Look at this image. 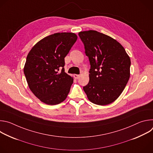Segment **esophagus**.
<instances>
[{"instance_id": "1", "label": "esophagus", "mask_w": 153, "mask_h": 153, "mask_svg": "<svg viewBox=\"0 0 153 153\" xmlns=\"http://www.w3.org/2000/svg\"><path fill=\"white\" fill-rule=\"evenodd\" d=\"M74 78L76 79H78L80 77V75H79V74H74Z\"/></svg>"}]
</instances>
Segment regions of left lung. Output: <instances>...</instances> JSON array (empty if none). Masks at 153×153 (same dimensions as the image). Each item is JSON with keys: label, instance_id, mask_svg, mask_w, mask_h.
<instances>
[{"label": "left lung", "instance_id": "obj_1", "mask_svg": "<svg viewBox=\"0 0 153 153\" xmlns=\"http://www.w3.org/2000/svg\"><path fill=\"white\" fill-rule=\"evenodd\" d=\"M90 63V80L83 88L93 103L106 105L115 101L130 76V58L120 43L97 31L79 33Z\"/></svg>", "mask_w": 153, "mask_h": 153}]
</instances>
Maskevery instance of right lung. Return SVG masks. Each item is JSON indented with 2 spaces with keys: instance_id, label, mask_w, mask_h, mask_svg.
<instances>
[{
  "instance_id": "obj_1",
  "label": "right lung",
  "mask_w": 153,
  "mask_h": 153,
  "mask_svg": "<svg viewBox=\"0 0 153 153\" xmlns=\"http://www.w3.org/2000/svg\"><path fill=\"white\" fill-rule=\"evenodd\" d=\"M77 36L57 33L42 39L29 52L24 74L33 93L42 102L56 105L67 98L73 78L65 72V57Z\"/></svg>"
}]
</instances>
